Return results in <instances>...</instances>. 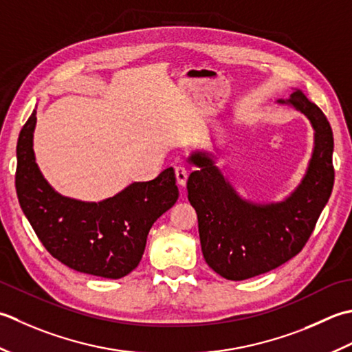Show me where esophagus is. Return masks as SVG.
<instances>
[{
	"label": "esophagus",
	"mask_w": 352,
	"mask_h": 352,
	"mask_svg": "<svg viewBox=\"0 0 352 352\" xmlns=\"http://www.w3.org/2000/svg\"><path fill=\"white\" fill-rule=\"evenodd\" d=\"M175 175H176V181L179 185H185L186 179H188V170H186L185 166H177L175 168Z\"/></svg>",
	"instance_id": "1"
}]
</instances>
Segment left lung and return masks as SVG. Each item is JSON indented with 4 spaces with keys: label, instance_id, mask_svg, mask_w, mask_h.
<instances>
[{
    "label": "left lung",
    "instance_id": "obj_1",
    "mask_svg": "<svg viewBox=\"0 0 352 352\" xmlns=\"http://www.w3.org/2000/svg\"><path fill=\"white\" fill-rule=\"evenodd\" d=\"M279 103H289L302 112L316 132L304 181L284 202H246L225 181L210 156L192 153L188 160L197 166L186 190L197 212L204 258L216 274L231 281L266 274L298 255L333 191L334 140L325 113L300 91Z\"/></svg>",
    "mask_w": 352,
    "mask_h": 352
}]
</instances>
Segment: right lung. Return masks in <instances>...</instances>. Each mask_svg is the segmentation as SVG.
Segmentation results:
<instances>
[{
    "mask_svg": "<svg viewBox=\"0 0 352 352\" xmlns=\"http://www.w3.org/2000/svg\"><path fill=\"white\" fill-rule=\"evenodd\" d=\"M36 111L21 129L15 185L19 205L42 245L56 260L83 274L118 279L138 266L147 234L179 197L175 170L133 182L98 204L63 197L34 161Z\"/></svg>",
    "mask_w": 352,
    "mask_h": 352,
    "instance_id": "add662e5",
    "label": "right lung"
}]
</instances>
